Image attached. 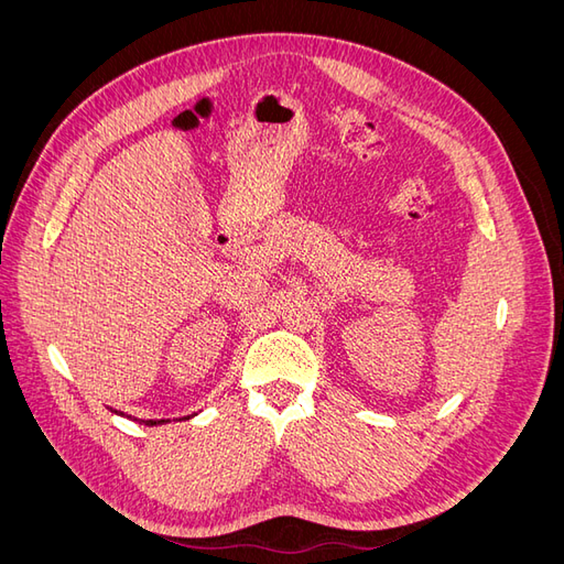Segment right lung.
Segmentation results:
<instances>
[{
    "instance_id": "right-lung-1",
    "label": "right lung",
    "mask_w": 564,
    "mask_h": 564,
    "mask_svg": "<svg viewBox=\"0 0 564 564\" xmlns=\"http://www.w3.org/2000/svg\"><path fill=\"white\" fill-rule=\"evenodd\" d=\"M110 412H112V414H119V416H127L124 412H117V409H112V406H110ZM193 416H195V414L181 416V419H176V421H183V419L187 421V419H193ZM127 419H131V416H127ZM133 421H139L141 425H162V423H169V419H133Z\"/></svg>"
}]
</instances>
